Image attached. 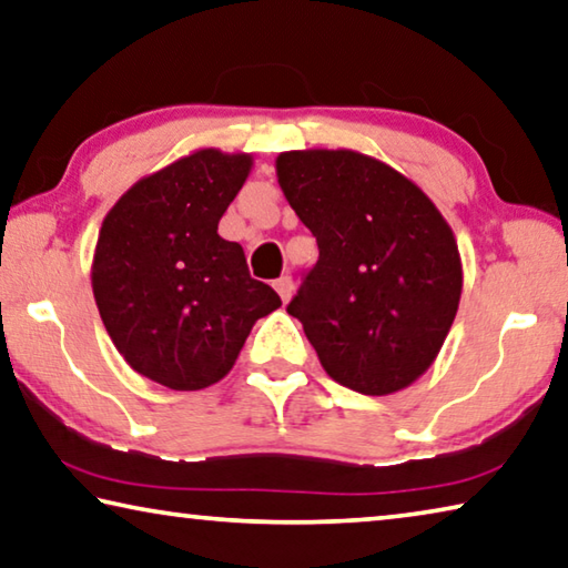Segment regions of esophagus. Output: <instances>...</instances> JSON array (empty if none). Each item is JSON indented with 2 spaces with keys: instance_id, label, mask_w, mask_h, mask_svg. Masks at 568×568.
<instances>
[{
  "instance_id": "34e87169",
  "label": "esophagus",
  "mask_w": 568,
  "mask_h": 568,
  "mask_svg": "<svg viewBox=\"0 0 568 568\" xmlns=\"http://www.w3.org/2000/svg\"><path fill=\"white\" fill-rule=\"evenodd\" d=\"M273 287L277 291V295H281V298H283V303H287V301H291V295H293V277L291 275H281L273 283Z\"/></svg>"
}]
</instances>
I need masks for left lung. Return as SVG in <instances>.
<instances>
[{
    "label": "left lung",
    "mask_w": 568,
    "mask_h": 568,
    "mask_svg": "<svg viewBox=\"0 0 568 568\" xmlns=\"http://www.w3.org/2000/svg\"><path fill=\"white\" fill-rule=\"evenodd\" d=\"M277 184L318 242L287 313L333 382L368 397L435 362L463 295L453 230L422 189L351 149L285 151Z\"/></svg>",
    "instance_id": "left-lung-1"
}]
</instances>
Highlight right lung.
Wrapping results in <instances>:
<instances>
[{
	"instance_id": "add662e5",
	"label": "right lung",
	"mask_w": 568,
	"mask_h": 568,
	"mask_svg": "<svg viewBox=\"0 0 568 568\" xmlns=\"http://www.w3.org/2000/svg\"><path fill=\"white\" fill-rule=\"evenodd\" d=\"M250 154L200 149L139 179L105 214L90 283L113 346L133 372L174 392L230 374L257 318L281 308L217 235Z\"/></svg>"
}]
</instances>
